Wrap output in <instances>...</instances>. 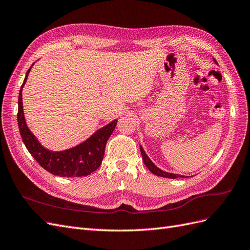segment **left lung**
I'll list each match as a JSON object with an SVG mask.
<instances>
[{
  "mask_svg": "<svg viewBox=\"0 0 250 250\" xmlns=\"http://www.w3.org/2000/svg\"><path fill=\"white\" fill-rule=\"evenodd\" d=\"M214 59V62L215 63H217V62H216V59L215 58H213ZM140 149H141V153H142V156H143V162H144V164L146 165V167L152 172L153 174H155V175H157V176H161V177H167V178H172V179H174V178H178V177H181V178H184L185 176L184 175H179V174H173V173H169V172H165V171H163V170H161L160 168L158 167H156V166L152 163V161L150 160V158L148 157V155L146 154V152H145V150L143 149V147L142 146H140ZM188 177V176H187Z\"/></svg>",
  "mask_w": 250,
  "mask_h": 250,
  "instance_id": "obj_1",
  "label": "left lung"
}]
</instances>
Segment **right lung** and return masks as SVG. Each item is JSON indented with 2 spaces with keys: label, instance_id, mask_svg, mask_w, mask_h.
I'll use <instances>...</instances> for the list:
<instances>
[{
  "label": "right lung",
  "instance_id": "obj_1",
  "mask_svg": "<svg viewBox=\"0 0 250 250\" xmlns=\"http://www.w3.org/2000/svg\"><path fill=\"white\" fill-rule=\"evenodd\" d=\"M33 64L26 73V77L21 86L19 95L18 123L22 142L30 154L34 157V160L53 175L60 177H80L89 175L90 173L100 167L103 161L105 146H106L107 140L112 131L115 130L118 120H113L109 124L98 129L87 140L73 148L62 151H52L44 148L28 128L24 116V109H22L24 108L21 97L22 87L25 85Z\"/></svg>",
  "mask_w": 250,
  "mask_h": 250
}]
</instances>
